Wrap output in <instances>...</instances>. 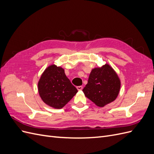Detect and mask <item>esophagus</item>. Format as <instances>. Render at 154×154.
<instances>
[{
    "label": "esophagus",
    "instance_id": "1",
    "mask_svg": "<svg viewBox=\"0 0 154 154\" xmlns=\"http://www.w3.org/2000/svg\"><path fill=\"white\" fill-rule=\"evenodd\" d=\"M76 88L78 89V91H82L83 89V87L82 86H78L76 87Z\"/></svg>",
    "mask_w": 154,
    "mask_h": 154
}]
</instances>
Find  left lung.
<instances>
[{
    "label": "left lung",
    "mask_w": 154,
    "mask_h": 154,
    "mask_svg": "<svg viewBox=\"0 0 154 154\" xmlns=\"http://www.w3.org/2000/svg\"><path fill=\"white\" fill-rule=\"evenodd\" d=\"M120 79L110 65L92 69L83 92L97 106L103 107L114 101L119 93Z\"/></svg>",
    "instance_id": "left-lung-1"
}]
</instances>
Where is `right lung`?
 <instances>
[{
  "mask_svg": "<svg viewBox=\"0 0 154 154\" xmlns=\"http://www.w3.org/2000/svg\"><path fill=\"white\" fill-rule=\"evenodd\" d=\"M38 90L44 103L57 109L63 108L78 92L66 76L64 69L54 64L48 67L42 74Z\"/></svg>",
  "mask_w": 154,
  "mask_h": 154,
  "instance_id": "obj_1",
  "label": "right lung"
}]
</instances>
